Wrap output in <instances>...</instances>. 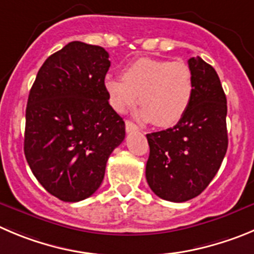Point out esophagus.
Instances as JSON below:
<instances>
[{"label":"esophagus","mask_w":254,"mask_h":254,"mask_svg":"<svg viewBox=\"0 0 254 254\" xmlns=\"http://www.w3.org/2000/svg\"><path fill=\"white\" fill-rule=\"evenodd\" d=\"M125 129H127V132H131V131H138L139 127H136V125H135L132 122L127 120V122H125Z\"/></svg>","instance_id":"obj_1"}]
</instances>
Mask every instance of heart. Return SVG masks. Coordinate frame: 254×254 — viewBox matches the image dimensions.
Instances as JSON below:
<instances>
[{"instance_id":"1","label":"heart","mask_w":254,"mask_h":254,"mask_svg":"<svg viewBox=\"0 0 254 254\" xmlns=\"http://www.w3.org/2000/svg\"><path fill=\"white\" fill-rule=\"evenodd\" d=\"M122 77L105 80L114 109L124 111L139 95L140 118L158 127L179 122L193 98V73L183 61L141 58L125 66Z\"/></svg>"}]
</instances>
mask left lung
Listing matches in <instances>:
<instances>
[{
    "label": "left lung",
    "instance_id": "1",
    "mask_svg": "<svg viewBox=\"0 0 254 254\" xmlns=\"http://www.w3.org/2000/svg\"><path fill=\"white\" fill-rule=\"evenodd\" d=\"M188 65L194 91L186 114L173 127L146 134L149 187L159 198L177 203L209 186L228 148L227 99L218 73L199 56Z\"/></svg>",
    "mask_w": 254,
    "mask_h": 254
}]
</instances>
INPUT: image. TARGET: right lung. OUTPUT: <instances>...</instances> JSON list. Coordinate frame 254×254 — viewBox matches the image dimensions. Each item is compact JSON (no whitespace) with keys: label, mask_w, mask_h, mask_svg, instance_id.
Returning <instances> with one entry per match:
<instances>
[{"label":"right lung","mask_w":254,"mask_h":254,"mask_svg":"<svg viewBox=\"0 0 254 254\" xmlns=\"http://www.w3.org/2000/svg\"><path fill=\"white\" fill-rule=\"evenodd\" d=\"M109 54L72 41L47 58L26 108V160L39 183L64 202L98 190L106 162L125 138V123L109 104Z\"/></svg>","instance_id":"1"}]
</instances>
